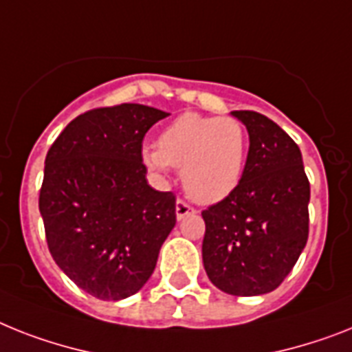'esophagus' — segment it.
I'll use <instances>...</instances> for the list:
<instances>
[{
    "instance_id": "esophagus-1",
    "label": "esophagus",
    "mask_w": 352,
    "mask_h": 352,
    "mask_svg": "<svg viewBox=\"0 0 352 352\" xmlns=\"http://www.w3.org/2000/svg\"><path fill=\"white\" fill-rule=\"evenodd\" d=\"M194 208L188 205V203H185L183 199H178L176 201V217H178V221H182V219H185L187 216H190V214H194Z\"/></svg>"
}]
</instances>
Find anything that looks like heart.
Segmentation results:
<instances>
[{
    "mask_svg": "<svg viewBox=\"0 0 352 352\" xmlns=\"http://www.w3.org/2000/svg\"><path fill=\"white\" fill-rule=\"evenodd\" d=\"M248 131L237 118L185 113L162 131L158 147H144L142 164L165 178L182 169L185 192L197 203H217L239 185L248 160Z\"/></svg>",
    "mask_w": 352,
    "mask_h": 352,
    "instance_id": "heart-1",
    "label": "heart"
}]
</instances>
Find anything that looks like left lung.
I'll use <instances>...</instances> for the list:
<instances>
[{
  "label": "left lung",
  "instance_id": "8db88e82",
  "mask_svg": "<svg viewBox=\"0 0 352 352\" xmlns=\"http://www.w3.org/2000/svg\"><path fill=\"white\" fill-rule=\"evenodd\" d=\"M246 126L248 160L230 196L201 212L203 266L235 297L274 292L295 266L309 232V182L298 145L255 111H232Z\"/></svg>",
  "mask_w": 352,
  "mask_h": 352
}]
</instances>
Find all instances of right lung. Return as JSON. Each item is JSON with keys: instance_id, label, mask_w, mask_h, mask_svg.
<instances>
[{"instance_id": "right-lung-1", "label": "right lung", "mask_w": 352, "mask_h": 352, "mask_svg": "<svg viewBox=\"0 0 352 352\" xmlns=\"http://www.w3.org/2000/svg\"><path fill=\"white\" fill-rule=\"evenodd\" d=\"M169 113L142 104L78 115L52 144L39 192L46 243L63 272L100 300H122L155 272L176 225V196L151 187L145 133Z\"/></svg>"}]
</instances>
